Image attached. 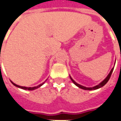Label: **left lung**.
Listing matches in <instances>:
<instances>
[{"label": "left lung", "mask_w": 121, "mask_h": 121, "mask_svg": "<svg viewBox=\"0 0 121 121\" xmlns=\"http://www.w3.org/2000/svg\"><path fill=\"white\" fill-rule=\"evenodd\" d=\"M113 70H114V68H113L111 70V71L110 72V73L108 74V75L107 76V77H106V78H105L102 82H101L99 85H96V86H95V87H86L82 86V85H81L78 84L77 82H76L74 81L71 78V76H70V77L71 81L73 82V83H74L75 85H76L77 87H79V88H81V89H85V90H95V89H99V88L102 87L103 86H104V85L108 82V81H109V79H110V76H111V74H112V73Z\"/></svg>", "instance_id": "left-lung-1"}]
</instances>
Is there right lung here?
<instances>
[{"mask_svg":"<svg viewBox=\"0 0 121 121\" xmlns=\"http://www.w3.org/2000/svg\"><path fill=\"white\" fill-rule=\"evenodd\" d=\"M12 82V84H13V85H15V87H17L19 88H21V89H25V90H29V91H32V90H34V89H37V88H39L40 86H42L44 83H45V82H43L42 84H40L39 85H38V86H36V87H22V86H19V85H16V84H15L14 82H13L12 81H11Z\"/></svg>","mask_w":121,"mask_h":121,"instance_id":"right-lung-1","label":"right lung"}]
</instances>
